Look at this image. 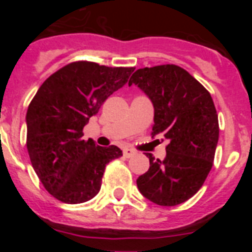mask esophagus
<instances>
[{"label":"esophagus","mask_w":252,"mask_h":252,"mask_svg":"<svg viewBox=\"0 0 252 252\" xmlns=\"http://www.w3.org/2000/svg\"><path fill=\"white\" fill-rule=\"evenodd\" d=\"M135 154H136V151L131 150V149H124V157L127 158V159L128 158H132Z\"/></svg>","instance_id":"esophagus-1"}]
</instances>
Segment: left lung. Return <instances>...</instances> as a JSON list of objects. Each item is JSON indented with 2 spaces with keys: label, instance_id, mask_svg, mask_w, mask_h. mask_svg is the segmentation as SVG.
Segmentation results:
<instances>
[{
  "label": "left lung",
  "instance_id": "left-lung-1",
  "mask_svg": "<svg viewBox=\"0 0 252 252\" xmlns=\"http://www.w3.org/2000/svg\"><path fill=\"white\" fill-rule=\"evenodd\" d=\"M131 84L154 104L151 136L168 140L164 160L146 154L150 168L137 178V188L159 206L183 203L202 188L215 160L220 126L211 93L174 64L137 69Z\"/></svg>",
  "mask_w": 252,
  "mask_h": 252
}]
</instances>
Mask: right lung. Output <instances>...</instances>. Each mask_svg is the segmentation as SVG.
Wrapping results in <instances>:
<instances>
[{
	"instance_id": "1",
	"label": "right lung",
	"mask_w": 252,
	"mask_h": 252,
	"mask_svg": "<svg viewBox=\"0 0 252 252\" xmlns=\"http://www.w3.org/2000/svg\"><path fill=\"white\" fill-rule=\"evenodd\" d=\"M133 66L79 60L60 68L40 86L26 113V146L35 173L58 201L78 204L99 192L106 165L122 157L117 146L83 140V127Z\"/></svg>"
}]
</instances>
